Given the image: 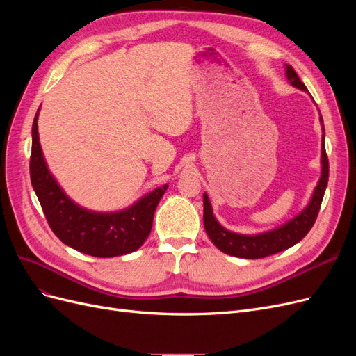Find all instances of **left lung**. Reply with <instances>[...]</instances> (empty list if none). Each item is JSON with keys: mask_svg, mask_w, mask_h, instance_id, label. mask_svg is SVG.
I'll use <instances>...</instances> for the list:
<instances>
[{"mask_svg": "<svg viewBox=\"0 0 356 356\" xmlns=\"http://www.w3.org/2000/svg\"><path fill=\"white\" fill-rule=\"evenodd\" d=\"M285 75L291 86L294 88L307 92V88L298 79L297 72L291 65H285ZM321 118L322 124V141H321V178L318 184L312 193V197L306 208L298 212L294 218H291L285 224L279 225L273 230H267L257 234H242L230 232L218 222L212 212V204L207 193H203V225L207 234L212 243L218 248L220 251L227 255L248 258V260H254V258H264L268 255H273L276 252H281L288 250V248L298 243L309 230L314 227L316 221L318 212L321 208L322 199H324V193L328 184V157L325 153V129L324 122Z\"/></svg>", "mask_w": 356, "mask_h": 356, "instance_id": "8db88e82", "label": "left lung"}]
</instances>
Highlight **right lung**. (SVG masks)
I'll return each mask as SVG.
<instances>
[{
	"label": "right lung",
	"instance_id": "right-lung-1",
	"mask_svg": "<svg viewBox=\"0 0 356 356\" xmlns=\"http://www.w3.org/2000/svg\"><path fill=\"white\" fill-rule=\"evenodd\" d=\"M38 114L32 123L31 182L50 229L74 250L108 258L131 254L141 246L153 227L157 204L168 184L154 188L131 207L114 212H96L75 203L51 175L38 136Z\"/></svg>",
	"mask_w": 356,
	"mask_h": 356
}]
</instances>
